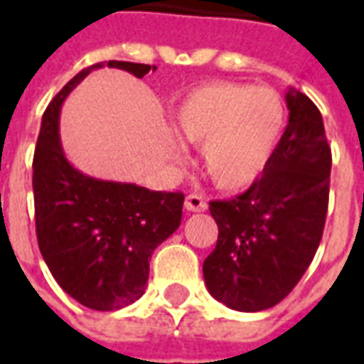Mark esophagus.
<instances>
[{"mask_svg":"<svg viewBox=\"0 0 364 364\" xmlns=\"http://www.w3.org/2000/svg\"><path fill=\"white\" fill-rule=\"evenodd\" d=\"M203 195H205V191L200 189V187H195V189L187 195V198H185V208L191 210V213H205L206 203L205 198H203Z\"/></svg>","mask_w":364,"mask_h":364,"instance_id":"esophagus-1","label":"esophagus"}]
</instances>
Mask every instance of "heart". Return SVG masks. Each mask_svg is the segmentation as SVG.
I'll use <instances>...</instances> for the list:
<instances>
[{"instance_id":"heart-1","label":"heart","mask_w":364,"mask_h":364,"mask_svg":"<svg viewBox=\"0 0 364 364\" xmlns=\"http://www.w3.org/2000/svg\"><path fill=\"white\" fill-rule=\"evenodd\" d=\"M287 124V107L274 90L214 82L189 91L175 109V127L203 144L208 177L222 189H244L259 179Z\"/></svg>"}]
</instances>
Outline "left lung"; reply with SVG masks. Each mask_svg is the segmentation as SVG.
I'll return each instance as SVG.
<instances>
[{"label":"left lung","mask_w":364,"mask_h":364,"mask_svg":"<svg viewBox=\"0 0 364 364\" xmlns=\"http://www.w3.org/2000/svg\"><path fill=\"white\" fill-rule=\"evenodd\" d=\"M289 124L265 171L250 189L213 200L218 242L203 263L208 292L237 312L279 304L310 267L329 197V150L318 107L287 91Z\"/></svg>","instance_id":"obj_1"}]
</instances>
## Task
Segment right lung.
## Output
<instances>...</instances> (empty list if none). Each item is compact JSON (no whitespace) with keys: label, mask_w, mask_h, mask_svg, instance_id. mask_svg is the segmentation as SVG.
Instances as JSON below:
<instances>
[{"label":"right lung","mask_w":364,"mask_h":364,"mask_svg":"<svg viewBox=\"0 0 364 364\" xmlns=\"http://www.w3.org/2000/svg\"><path fill=\"white\" fill-rule=\"evenodd\" d=\"M136 77L156 66L111 60ZM95 64L82 70L46 107L33 159L36 240L64 292L91 310L111 312L142 296L154 250L181 224L183 193L95 179L68 161L60 142L64 99Z\"/></svg>","instance_id":"right-lung-1"}]
</instances>
